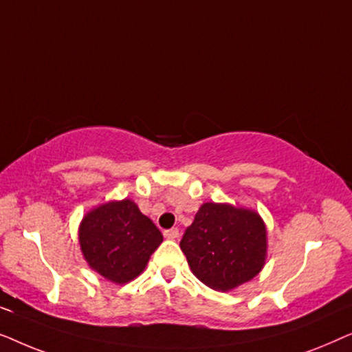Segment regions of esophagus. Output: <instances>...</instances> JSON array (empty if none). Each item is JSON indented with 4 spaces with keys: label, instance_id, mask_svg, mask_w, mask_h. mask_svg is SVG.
I'll use <instances>...</instances> for the list:
<instances>
[{
    "label": "esophagus",
    "instance_id": "obj_1",
    "mask_svg": "<svg viewBox=\"0 0 352 352\" xmlns=\"http://www.w3.org/2000/svg\"><path fill=\"white\" fill-rule=\"evenodd\" d=\"M163 235H165V239H168V240H175V239L179 237V229L171 228V229L165 230V232H163Z\"/></svg>",
    "mask_w": 352,
    "mask_h": 352
}]
</instances>
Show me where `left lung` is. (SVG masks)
<instances>
[{
	"label": "left lung",
	"instance_id": "8db88e82",
	"mask_svg": "<svg viewBox=\"0 0 352 352\" xmlns=\"http://www.w3.org/2000/svg\"><path fill=\"white\" fill-rule=\"evenodd\" d=\"M179 247L195 277L228 292L252 280L266 259V228L258 213L226 204H204Z\"/></svg>",
	"mask_w": 352,
	"mask_h": 352
}]
</instances>
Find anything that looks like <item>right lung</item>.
Masks as SVG:
<instances>
[{
    "mask_svg": "<svg viewBox=\"0 0 352 352\" xmlns=\"http://www.w3.org/2000/svg\"><path fill=\"white\" fill-rule=\"evenodd\" d=\"M163 235L131 200L109 201L89 211L80 226V247L91 267L126 283L146 267Z\"/></svg>",
    "mask_w": 352,
    "mask_h": 352,
    "instance_id": "right-lung-1",
    "label": "right lung"
}]
</instances>
